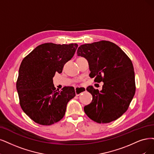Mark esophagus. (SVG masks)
I'll return each mask as SVG.
<instances>
[{"instance_id":"1","label":"esophagus","mask_w":154,"mask_h":154,"mask_svg":"<svg viewBox=\"0 0 154 154\" xmlns=\"http://www.w3.org/2000/svg\"><path fill=\"white\" fill-rule=\"evenodd\" d=\"M86 91V88L82 86H77L75 88V91L77 96H79L81 93Z\"/></svg>"}]
</instances>
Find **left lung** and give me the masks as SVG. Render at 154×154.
Instances as JSON below:
<instances>
[{
  "label": "left lung",
  "instance_id": "obj_1",
  "mask_svg": "<svg viewBox=\"0 0 154 154\" xmlns=\"http://www.w3.org/2000/svg\"><path fill=\"white\" fill-rule=\"evenodd\" d=\"M77 53L88 60L90 77L103 82L101 91L93 86L86 89L93 100L84 106L85 113L98 123L116 121L127 111L135 94L131 60L118 45L106 41L82 44Z\"/></svg>",
  "mask_w": 154,
  "mask_h": 154
}]
</instances>
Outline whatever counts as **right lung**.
<instances>
[{
  "mask_svg": "<svg viewBox=\"0 0 154 154\" xmlns=\"http://www.w3.org/2000/svg\"><path fill=\"white\" fill-rule=\"evenodd\" d=\"M78 45L45 43L39 45L22 60L16 81L20 104L32 121L41 125L53 124L64 117L68 102L75 96L73 87L58 91L53 77L61 73Z\"/></svg>",
  "mask_w": 154,
  "mask_h": 154,
  "instance_id": "right-lung-1",
  "label": "right lung"
}]
</instances>
